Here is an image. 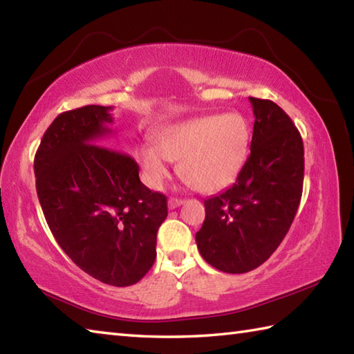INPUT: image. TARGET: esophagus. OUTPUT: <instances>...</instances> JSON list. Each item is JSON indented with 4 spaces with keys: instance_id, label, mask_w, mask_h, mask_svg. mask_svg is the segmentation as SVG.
I'll return each instance as SVG.
<instances>
[{
    "instance_id": "esophagus-1",
    "label": "esophagus",
    "mask_w": 354,
    "mask_h": 354,
    "mask_svg": "<svg viewBox=\"0 0 354 354\" xmlns=\"http://www.w3.org/2000/svg\"><path fill=\"white\" fill-rule=\"evenodd\" d=\"M183 203H184L183 199H179V198H170V199H169V209H170V210L176 209V207H179V205H181Z\"/></svg>"
}]
</instances>
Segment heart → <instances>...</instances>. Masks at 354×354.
I'll return each instance as SVG.
<instances>
[{"label": "heart", "instance_id": "1", "mask_svg": "<svg viewBox=\"0 0 354 354\" xmlns=\"http://www.w3.org/2000/svg\"><path fill=\"white\" fill-rule=\"evenodd\" d=\"M249 128L239 113L204 115L164 128L155 145H142L138 160L145 181L159 187L169 175V160L190 187L212 194L239 175L248 155Z\"/></svg>", "mask_w": 354, "mask_h": 354}]
</instances>
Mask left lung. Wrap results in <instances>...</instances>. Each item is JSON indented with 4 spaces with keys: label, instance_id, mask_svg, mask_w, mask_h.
I'll use <instances>...</instances> for the list:
<instances>
[{
    "label": "left lung",
    "instance_id": "8db88e82",
    "mask_svg": "<svg viewBox=\"0 0 354 354\" xmlns=\"http://www.w3.org/2000/svg\"><path fill=\"white\" fill-rule=\"evenodd\" d=\"M250 155L227 190L204 201L195 235L203 259L227 274L259 268L285 239L304 189V142L289 115L271 100L249 97Z\"/></svg>",
    "mask_w": 354,
    "mask_h": 354
}]
</instances>
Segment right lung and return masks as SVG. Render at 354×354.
<instances>
[{"instance_id": "right-lung-1", "label": "right lung", "mask_w": 354, "mask_h": 354, "mask_svg": "<svg viewBox=\"0 0 354 354\" xmlns=\"http://www.w3.org/2000/svg\"><path fill=\"white\" fill-rule=\"evenodd\" d=\"M113 106L57 115L38 147V201L54 239L82 271L113 286L138 283L156 259L167 198L140 183L127 153L99 145Z\"/></svg>"}]
</instances>
